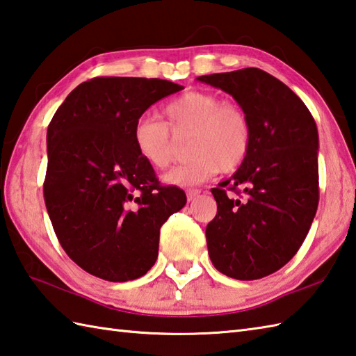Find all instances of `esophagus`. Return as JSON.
I'll list each match as a JSON object with an SVG mask.
<instances>
[{
  "instance_id": "1",
  "label": "esophagus",
  "mask_w": 356,
  "mask_h": 356,
  "mask_svg": "<svg viewBox=\"0 0 356 356\" xmlns=\"http://www.w3.org/2000/svg\"><path fill=\"white\" fill-rule=\"evenodd\" d=\"M200 193H201L200 188H187V191H186V195H187V200L188 201H193L195 198L198 197Z\"/></svg>"
}]
</instances>
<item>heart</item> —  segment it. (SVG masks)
Listing matches in <instances>:
<instances>
[{
  "label": "heart",
  "mask_w": 356,
  "mask_h": 356,
  "mask_svg": "<svg viewBox=\"0 0 356 356\" xmlns=\"http://www.w3.org/2000/svg\"><path fill=\"white\" fill-rule=\"evenodd\" d=\"M161 121L144 117L135 124L134 144L150 168L163 170L175 158V136L191 134L187 154L192 158L165 173L173 186H195L216 172L236 170L248 158L252 124L248 112L235 101L204 90H188L163 107Z\"/></svg>",
  "instance_id": "heart-1"
}]
</instances>
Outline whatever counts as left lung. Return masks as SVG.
<instances>
[{"label":"left lung","instance_id":"left-lung-1","mask_svg":"<svg viewBox=\"0 0 356 356\" xmlns=\"http://www.w3.org/2000/svg\"><path fill=\"white\" fill-rule=\"evenodd\" d=\"M197 79L234 97L252 124L248 158L234 177L212 188L218 212L206 227L209 257L230 278H264L293 258L315 218V120L295 92L261 69ZM227 190L242 197H232Z\"/></svg>","mask_w":356,"mask_h":356}]
</instances>
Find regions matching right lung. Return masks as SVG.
Wrapping results in <instances>:
<instances>
[{
    "mask_svg": "<svg viewBox=\"0 0 356 356\" xmlns=\"http://www.w3.org/2000/svg\"><path fill=\"white\" fill-rule=\"evenodd\" d=\"M183 86L159 78L97 76L72 90L47 127L44 201L61 248L87 273L112 282L146 275L159 229L186 204L138 155L134 129Z\"/></svg>",
    "mask_w": 356,
    "mask_h": 356,
    "instance_id": "1",
    "label": "right lung"
}]
</instances>
